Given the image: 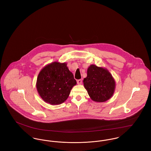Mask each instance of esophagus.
<instances>
[{
	"mask_svg": "<svg viewBox=\"0 0 151 151\" xmlns=\"http://www.w3.org/2000/svg\"><path fill=\"white\" fill-rule=\"evenodd\" d=\"M77 82V84H78V85H81V84H82V80H81V79L78 80Z\"/></svg>",
	"mask_w": 151,
	"mask_h": 151,
	"instance_id": "1",
	"label": "esophagus"
}]
</instances>
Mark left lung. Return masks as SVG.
<instances>
[{"mask_svg": "<svg viewBox=\"0 0 151 151\" xmlns=\"http://www.w3.org/2000/svg\"><path fill=\"white\" fill-rule=\"evenodd\" d=\"M84 86L90 98L96 102H104L110 99L115 91L116 82L106 68L90 65Z\"/></svg>", "mask_w": 151, "mask_h": 151, "instance_id": "8db88e82", "label": "left lung"}]
</instances>
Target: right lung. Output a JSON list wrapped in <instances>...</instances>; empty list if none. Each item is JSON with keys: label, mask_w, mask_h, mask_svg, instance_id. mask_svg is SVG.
Here are the masks:
<instances>
[{"label": "right lung", "mask_w": 151, "mask_h": 151, "mask_svg": "<svg viewBox=\"0 0 151 151\" xmlns=\"http://www.w3.org/2000/svg\"><path fill=\"white\" fill-rule=\"evenodd\" d=\"M76 84L67 63L54 62L45 65L40 71L36 87L43 101L52 105H57L66 101Z\"/></svg>", "instance_id": "add662e5"}]
</instances>
